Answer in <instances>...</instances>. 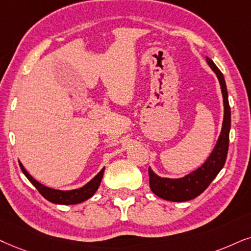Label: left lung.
I'll use <instances>...</instances> for the list:
<instances>
[{
	"label": "left lung",
	"mask_w": 251,
	"mask_h": 251,
	"mask_svg": "<svg viewBox=\"0 0 251 251\" xmlns=\"http://www.w3.org/2000/svg\"><path fill=\"white\" fill-rule=\"evenodd\" d=\"M206 61L217 74L219 82H220L225 107L223 129H221L220 136H219L213 151L206 160V162L201 168H198V169L183 177V178H163V177H160L156 174H154L149 168L148 174L151 190L155 195L160 197V198L166 199V201H188L196 198L197 196H199L207 189V186L217 177L219 171L223 169L225 162H226L228 146H229L230 129V107L229 103H228L226 82H225L223 73L219 71L214 62L210 58H206Z\"/></svg>",
	"instance_id": "8db88e82"
}]
</instances>
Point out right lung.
<instances>
[{
    "instance_id": "add662e5",
    "label": "right lung",
    "mask_w": 251,
    "mask_h": 251,
    "mask_svg": "<svg viewBox=\"0 0 251 251\" xmlns=\"http://www.w3.org/2000/svg\"><path fill=\"white\" fill-rule=\"evenodd\" d=\"M20 167L22 171H23L24 175L26 176V178L30 180L34 186H36V189L39 191V193L44 197V198L47 199V201L50 202H54V204H61V205L78 204V202L87 201V199L90 198V197H93L94 193L97 191L98 186H100V180H102V177L104 174V169H105V168H103V169L100 170V173H98L97 175L90 180V182L85 184V185L82 186V188L71 190V191H61V190L47 188V186L43 185V184H40L39 182H37V180L34 179L26 170H25V168L21 162H20Z\"/></svg>"
}]
</instances>
